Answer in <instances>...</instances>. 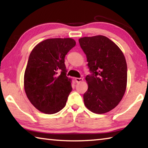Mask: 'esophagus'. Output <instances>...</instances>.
I'll return each instance as SVG.
<instances>
[{"label": "esophagus", "instance_id": "1", "mask_svg": "<svg viewBox=\"0 0 148 148\" xmlns=\"http://www.w3.org/2000/svg\"><path fill=\"white\" fill-rule=\"evenodd\" d=\"M75 81H76V83H79V82L83 81V78H82V77H76V78H75Z\"/></svg>", "mask_w": 148, "mask_h": 148}]
</instances>
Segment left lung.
<instances>
[{"mask_svg":"<svg viewBox=\"0 0 148 148\" xmlns=\"http://www.w3.org/2000/svg\"><path fill=\"white\" fill-rule=\"evenodd\" d=\"M79 43L91 72L86 77L84 104L93 113L105 114L118 105L126 91V60L119 47L102 35L83 37Z\"/></svg>","mask_w":148,"mask_h":148,"instance_id":"obj_1","label":"left lung"}]
</instances>
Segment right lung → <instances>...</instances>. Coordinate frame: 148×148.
<instances>
[{
	"label": "right lung",
	"instance_id": "1",
	"mask_svg": "<svg viewBox=\"0 0 148 148\" xmlns=\"http://www.w3.org/2000/svg\"><path fill=\"white\" fill-rule=\"evenodd\" d=\"M75 45L72 38H49L32 50L25 71L24 89L31 104L41 112L56 114L66 105L72 88L71 79L66 76L64 57Z\"/></svg>",
	"mask_w": 148,
	"mask_h": 148
}]
</instances>
